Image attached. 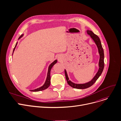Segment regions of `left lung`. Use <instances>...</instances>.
Here are the masks:
<instances>
[{
  "instance_id": "1",
  "label": "left lung",
  "mask_w": 121,
  "mask_h": 121,
  "mask_svg": "<svg viewBox=\"0 0 121 121\" xmlns=\"http://www.w3.org/2000/svg\"><path fill=\"white\" fill-rule=\"evenodd\" d=\"M87 33L91 37L92 40L94 41L95 43H96V46L98 48V52H99V69H98L97 73H96V75L94 76V77L92 79V80L91 81H89L88 82H86V83H83V84L74 83L69 79L67 71L65 69V77H66V80L67 81L68 84L69 86H71L72 87H73V88L79 89H86V88H89V87H91L92 85H93L95 82L96 81V80L100 77V75L101 74V73H103V71L104 69V49L102 47V45H101L100 40L99 39V37L96 34H95L91 30H87Z\"/></svg>"
}]
</instances>
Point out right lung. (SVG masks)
Wrapping results in <instances>:
<instances>
[{
  "mask_svg": "<svg viewBox=\"0 0 121 121\" xmlns=\"http://www.w3.org/2000/svg\"><path fill=\"white\" fill-rule=\"evenodd\" d=\"M23 36V34H22L20 37H19L18 39H20ZM17 42L16 44V46L14 48V50H13V53L15 51V49L16 48V47L17 45ZM12 54V55H13ZM57 62V60H54L52 63H51V64L49 65V66H48V73H47V78H46V80L45 81V82H44V83L43 84V86H42L41 87L38 88H37V89H34V90H30L31 91H33V92H38V91H43V90H44L46 89H47L50 85V71H51V69H52V67L56 64V63Z\"/></svg>",
  "mask_w": 121,
  "mask_h": 121,
  "instance_id": "1",
  "label": "right lung"
}]
</instances>
